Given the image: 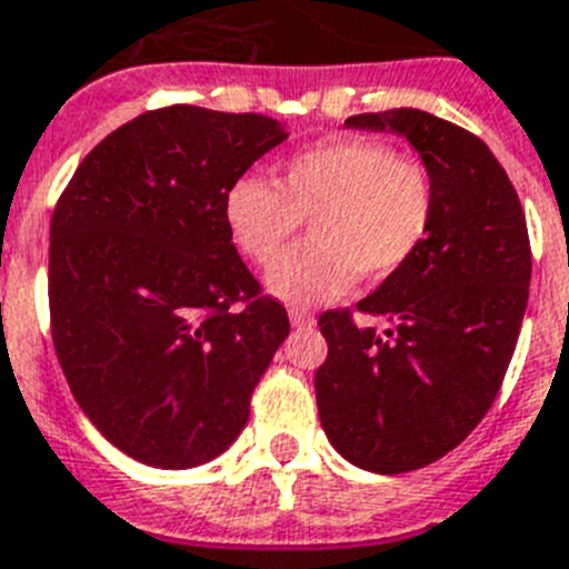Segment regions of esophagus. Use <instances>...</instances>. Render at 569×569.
Segmentation results:
<instances>
[{
    "mask_svg": "<svg viewBox=\"0 0 569 569\" xmlns=\"http://www.w3.org/2000/svg\"><path fill=\"white\" fill-rule=\"evenodd\" d=\"M289 321H292V327H298V329H307V327H315V315L309 312V309L289 307Z\"/></svg>",
    "mask_w": 569,
    "mask_h": 569,
    "instance_id": "34e87169",
    "label": "esophagus"
}]
</instances>
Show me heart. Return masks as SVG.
I'll return each instance as SVG.
<instances>
[{
  "label": "heart",
  "instance_id": "b5f03b06",
  "mask_svg": "<svg viewBox=\"0 0 569 569\" xmlns=\"http://www.w3.org/2000/svg\"><path fill=\"white\" fill-rule=\"evenodd\" d=\"M437 188L428 167L399 159L393 147L341 138L286 159L269 184L240 176L222 196V219L248 260L271 262L300 218L313 240L290 249L266 274L274 298L315 307L341 298L358 274L385 280L428 240Z\"/></svg>",
  "mask_w": 569,
  "mask_h": 569
}]
</instances>
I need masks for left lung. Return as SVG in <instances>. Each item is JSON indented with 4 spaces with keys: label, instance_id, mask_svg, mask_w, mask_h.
<instances>
[{
    "label": "left lung",
    "instance_id": "left-lung-1",
    "mask_svg": "<svg viewBox=\"0 0 569 569\" xmlns=\"http://www.w3.org/2000/svg\"><path fill=\"white\" fill-rule=\"evenodd\" d=\"M352 130L399 132L437 188L428 240L358 312H323L327 361L315 399L329 442L376 475H402L446 457L486 417L512 361L527 312L532 254L523 208L489 147L422 109L347 118Z\"/></svg>",
    "mask_w": 569,
    "mask_h": 569
}]
</instances>
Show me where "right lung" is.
Wrapping results in <instances>:
<instances>
[{"label":"right lung","instance_id":"right-lung-1","mask_svg":"<svg viewBox=\"0 0 569 569\" xmlns=\"http://www.w3.org/2000/svg\"><path fill=\"white\" fill-rule=\"evenodd\" d=\"M286 138L266 114L152 109L109 132L57 202V361L89 422L144 466L222 455L289 336L222 219L228 184Z\"/></svg>","mask_w":569,"mask_h":569}]
</instances>
